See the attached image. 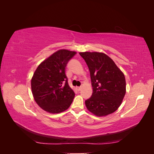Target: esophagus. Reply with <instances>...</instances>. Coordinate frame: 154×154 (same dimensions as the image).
I'll return each mask as SVG.
<instances>
[{"mask_svg": "<svg viewBox=\"0 0 154 154\" xmlns=\"http://www.w3.org/2000/svg\"><path fill=\"white\" fill-rule=\"evenodd\" d=\"M76 88H77L78 91H80L82 89V87H76Z\"/></svg>", "mask_w": 154, "mask_h": 154, "instance_id": "obj_1", "label": "esophagus"}]
</instances>
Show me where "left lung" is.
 Wrapping results in <instances>:
<instances>
[{
    "instance_id": "8db88e82",
    "label": "left lung",
    "mask_w": 154,
    "mask_h": 154,
    "mask_svg": "<svg viewBox=\"0 0 154 154\" xmlns=\"http://www.w3.org/2000/svg\"><path fill=\"white\" fill-rule=\"evenodd\" d=\"M89 69L92 94L85 101L88 110L98 117L118 110L126 94L123 72L109 56L99 52H80Z\"/></svg>"
}]
</instances>
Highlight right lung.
Instances as JSON below:
<instances>
[{"instance_id": "right-lung-1", "label": "right lung", "mask_w": 154, "mask_h": 154, "mask_svg": "<svg viewBox=\"0 0 154 154\" xmlns=\"http://www.w3.org/2000/svg\"><path fill=\"white\" fill-rule=\"evenodd\" d=\"M76 53L67 49L58 50L40 63L31 78L34 100L49 113L62 112L72 103L75 94L68 84L66 67Z\"/></svg>"}]
</instances>
